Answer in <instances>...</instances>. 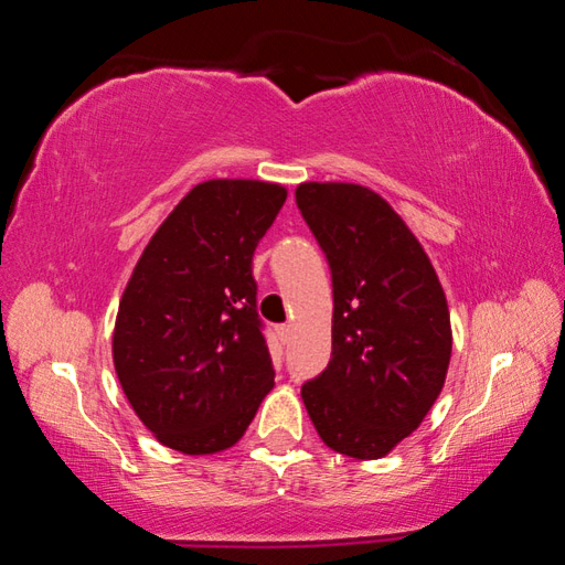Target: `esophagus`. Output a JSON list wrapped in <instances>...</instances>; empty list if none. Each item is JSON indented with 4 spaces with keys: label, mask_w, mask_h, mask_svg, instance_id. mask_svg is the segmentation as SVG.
I'll return each instance as SVG.
<instances>
[{
    "label": "esophagus",
    "mask_w": 565,
    "mask_h": 565,
    "mask_svg": "<svg viewBox=\"0 0 565 565\" xmlns=\"http://www.w3.org/2000/svg\"><path fill=\"white\" fill-rule=\"evenodd\" d=\"M291 333H294V329L289 327V323H286V327H279V337H281L284 343L291 341Z\"/></svg>",
    "instance_id": "esophagus-1"
}]
</instances>
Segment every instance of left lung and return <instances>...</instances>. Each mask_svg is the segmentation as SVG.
I'll use <instances>...</instances> for the list:
<instances>
[{
  "mask_svg": "<svg viewBox=\"0 0 565 565\" xmlns=\"http://www.w3.org/2000/svg\"><path fill=\"white\" fill-rule=\"evenodd\" d=\"M331 266V361L301 386L321 441L374 461L420 426L451 361V313L431 259L394 206L347 181L296 186Z\"/></svg>",
  "mask_w": 565,
  "mask_h": 565,
  "instance_id": "1",
  "label": "left lung"
}]
</instances>
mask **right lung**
<instances>
[{
	"instance_id": "1",
	"label": "right lung",
	"mask_w": 565,
	"mask_h": 565,
	"mask_svg": "<svg viewBox=\"0 0 565 565\" xmlns=\"http://www.w3.org/2000/svg\"><path fill=\"white\" fill-rule=\"evenodd\" d=\"M286 194L274 181H202L134 266L111 359L134 414L161 446L226 451L274 388L252 259Z\"/></svg>"
}]
</instances>
